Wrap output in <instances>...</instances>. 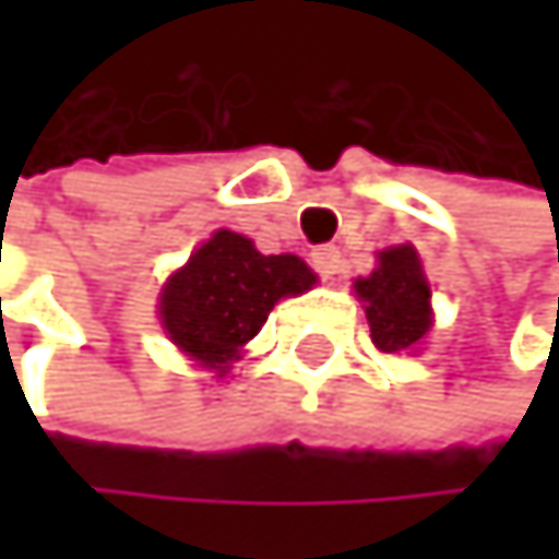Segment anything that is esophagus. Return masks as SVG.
<instances>
[{
    "mask_svg": "<svg viewBox=\"0 0 559 559\" xmlns=\"http://www.w3.org/2000/svg\"><path fill=\"white\" fill-rule=\"evenodd\" d=\"M311 267H314L321 277H325V282H329V277H335V274H338V267H342V251H338V248H332V245L314 248V251H311Z\"/></svg>",
    "mask_w": 559,
    "mask_h": 559,
    "instance_id": "esophagus-1",
    "label": "esophagus"
}]
</instances>
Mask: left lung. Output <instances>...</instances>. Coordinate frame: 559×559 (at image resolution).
<instances>
[{
    "mask_svg": "<svg viewBox=\"0 0 559 559\" xmlns=\"http://www.w3.org/2000/svg\"><path fill=\"white\" fill-rule=\"evenodd\" d=\"M355 295L365 301L376 348L389 355L413 352L432 329V292L413 245L379 251V267L358 277Z\"/></svg>",
    "mask_w": 559,
    "mask_h": 559,
    "instance_id": "8db88e82",
    "label": "left lung"
}]
</instances>
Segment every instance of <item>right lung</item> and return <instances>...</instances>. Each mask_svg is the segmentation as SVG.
Wrapping results in <instances>:
<instances>
[{"label": "right lung", "instance_id": "obj_1", "mask_svg": "<svg viewBox=\"0 0 559 559\" xmlns=\"http://www.w3.org/2000/svg\"><path fill=\"white\" fill-rule=\"evenodd\" d=\"M314 271L295 254H261L234 230H214L160 292V325L170 342L214 369L230 372L282 298L305 295Z\"/></svg>", "mask_w": 559, "mask_h": 559}]
</instances>
